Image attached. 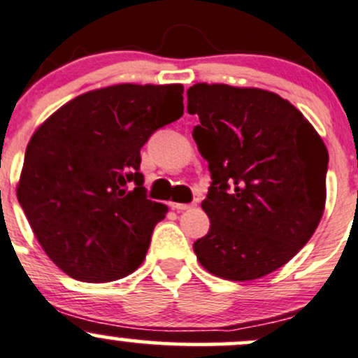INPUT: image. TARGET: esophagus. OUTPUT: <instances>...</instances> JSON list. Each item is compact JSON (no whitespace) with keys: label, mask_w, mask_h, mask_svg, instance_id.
Here are the masks:
<instances>
[{"label":"esophagus","mask_w":358,"mask_h":358,"mask_svg":"<svg viewBox=\"0 0 358 358\" xmlns=\"http://www.w3.org/2000/svg\"><path fill=\"white\" fill-rule=\"evenodd\" d=\"M171 206L178 211H186L194 208V205H186V203H171Z\"/></svg>","instance_id":"34e87169"}]
</instances>
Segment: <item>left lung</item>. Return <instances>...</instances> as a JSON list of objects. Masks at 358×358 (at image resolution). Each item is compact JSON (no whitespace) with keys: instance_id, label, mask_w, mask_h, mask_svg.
Masks as SVG:
<instances>
[{"instance_id":"left-lung-1","label":"left lung","mask_w":358,"mask_h":358,"mask_svg":"<svg viewBox=\"0 0 358 358\" xmlns=\"http://www.w3.org/2000/svg\"><path fill=\"white\" fill-rule=\"evenodd\" d=\"M187 113L208 162L203 210L210 230L193 244L201 266L232 282L287 264L307 244L326 203L328 150L299 109L273 92L196 83Z\"/></svg>"}]
</instances>
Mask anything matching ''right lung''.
Here are the masks:
<instances>
[{
  "instance_id": "1",
  "label": "right lung",
  "mask_w": 358,
  "mask_h": 358,
  "mask_svg": "<svg viewBox=\"0 0 358 358\" xmlns=\"http://www.w3.org/2000/svg\"><path fill=\"white\" fill-rule=\"evenodd\" d=\"M182 92L178 83L87 92L30 138L18 203L45 255L71 278L114 282L143 263L167 206L147 199L140 150L182 116Z\"/></svg>"
}]
</instances>
